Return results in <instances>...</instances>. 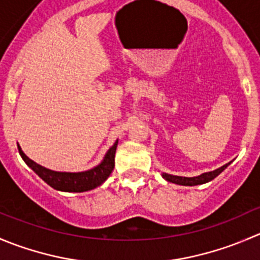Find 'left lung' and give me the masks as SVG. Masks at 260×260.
<instances>
[{
  "mask_svg": "<svg viewBox=\"0 0 260 260\" xmlns=\"http://www.w3.org/2000/svg\"><path fill=\"white\" fill-rule=\"evenodd\" d=\"M230 165V162L226 164V165L221 166V168L216 169L213 171H208V173L205 174H201L198 176H193V178H185V176H176V175H170V174H166L162 173V178L166 179L168 181L174 184H179V185H189V186H193V185H200V184H205L211 181L212 179H215L216 176L220 175L223 170H225L228 166Z\"/></svg>",
  "mask_w": 260,
  "mask_h": 260,
  "instance_id": "obj_1",
  "label": "left lung"
}]
</instances>
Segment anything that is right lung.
I'll return each mask as SVG.
<instances>
[{
  "instance_id": "obj_1",
  "label": "right lung",
  "mask_w": 260,
  "mask_h": 260,
  "mask_svg": "<svg viewBox=\"0 0 260 260\" xmlns=\"http://www.w3.org/2000/svg\"><path fill=\"white\" fill-rule=\"evenodd\" d=\"M118 141H115L114 145L108 150L104 160L95 168L90 169L87 171L81 173H60V171H53L47 168H43L39 164L30 160L24 152L21 147H19V152L21 155L22 160L26 162L29 168H31L48 185L57 189L60 191H74V193H81L95 189L96 186L102 185L114 169V157L115 151H117Z\"/></svg>"
}]
</instances>
